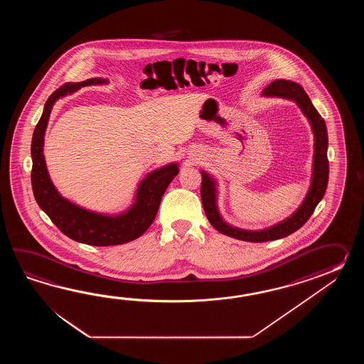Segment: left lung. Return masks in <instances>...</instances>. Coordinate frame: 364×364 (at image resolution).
I'll return each instance as SVG.
<instances>
[{
	"label": "left lung",
	"mask_w": 364,
	"mask_h": 364,
	"mask_svg": "<svg viewBox=\"0 0 364 364\" xmlns=\"http://www.w3.org/2000/svg\"><path fill=\"white\" fill-rule=\"evenodd\" d=\"M262 95L265 97H279V99L294 101L302 110L303 114L309 119L311 130L314 134V161H312L311 183L302 204L291 216L287 217L279 224L262 230H246V229H240L237 226L228 224L224 217L221 216L217 205L218 183L216 178L207 171H200L201 203L209 223L217 232H223L225 235H229L235 240H247V242H268V240H279L296 232L299 228H302L314 213L317 204L323 199L326 185H328V177H329V163L326 156L328 132H326L325 121L312 105L302 85L287 79H276L267 88H264Z\"/></svg>",
	"instance_id": "obj_1"
}]
</instances>
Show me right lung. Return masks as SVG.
I'll return each instance as SVG.
<instances>
[{
	"mask_svg": "<svg viewBox=\"0 0 364 364\" xmlns=\"http://www.w3.org/2000/svg\"><path fill=\"white\" fill-rule=\"evenodd\" d=\"M108 79L91 77L66 83L49 96L32 135V191L40 208L71 240L91 246H116L139 238L155 220L165 190L178 174V164L171 163L149 171L135 191L132 204L121 213L108 215L83 208L63 198L53 185L44 157V135L55 101L85 85H108Z\"/></svg>",
	"mask_w": 364,
	"mask_h": 364,
	"instance_id": "add662e5",
	"label": "right lung"
}]
</instances>
